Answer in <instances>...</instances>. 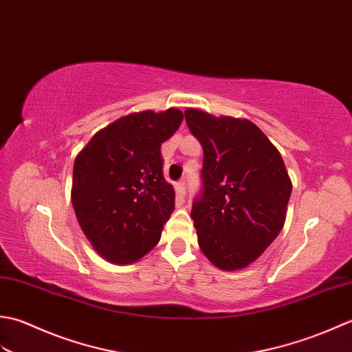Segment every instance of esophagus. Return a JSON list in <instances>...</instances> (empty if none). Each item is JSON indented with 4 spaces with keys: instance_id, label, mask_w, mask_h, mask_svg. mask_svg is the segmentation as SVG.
Here are the masks:
<instances>
[{
    "instance_id": "esophagus-1",
    "label": "esophagus",
    "mask_w": 352,
    "mask_h": 352,
    "mask_svg": "<svg viewBox=\"0 0 352 352\" xmlns=\"http://www.w3.org/2000/svg\"><path fill=\"white\" fill-rule=\"evenodd\" d=\"M175 190H176V196L179 197V199H184L185 197V184L184 182H179V184H176L175 185Z\"/></svg>"
}]
</instances>
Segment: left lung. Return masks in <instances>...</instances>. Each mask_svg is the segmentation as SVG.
I'll list each match as a JSON object with an SVG mask.
<instances>
[{"label": "left lung", "instance_id": "8db88e82", "mask_svg": "<svg viewBox=\"0 0 352 352\" xmlns=\"http://www.w3.org/2000/svg\"><path fill=\"white\" fill-rule=\"evenodd\" d=\"M185 120L204 147V192L191 210L199 248L217 269L243 270L283 229L292 179L281 153L252 121L192 107Z\"/></svg>", "mask_w": 352, "mask_h": 352}]
</instances>
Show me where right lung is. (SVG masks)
<instances>
[{
  "label": "right lung",
  "mask_w": 352,
  "mask_h": 352,
  "mask_svg": "<svg viewBox=\"0 0 352 352\" xmlns=\"http://www.w3.org/2000/svg\"><path fill=\"white\" fill-rule=\"evenodd\" d=\"M182 120L176 107L132 112L100 129L77 153L71 202L86 239L106 261L133 264L160 243L175 210L161 144Z\"/></svg>",
  "instance_id": "add662e5"
}]
</instances>
